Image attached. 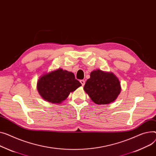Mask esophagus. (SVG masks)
Returning a JSON list of instances; mask_svg holds the SVG:
<instances>
[{"label":"esophagus","mask_w":156,"mask_h":156,"mask_svg":"<svg viewBox=\"0 0 156 156\" xmlns=\"http://www.w3.org/2000/svg\"><path fill=\"white\" fill-rule=\"evenodd\" d=\"M80 83H81V85H82V86L83 87L84 85H85V80H80Z\"/></svg>","instance_id":"34e87169"}]
</instances>
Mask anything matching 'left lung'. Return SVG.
<instances>
[{"mask_svg": "<svg viewBox=\"0 0 156 156\" xmlns=\"http://www.w3.org/2000/svg\"><path fill=\"white\" fill-rule=\"evenodd\" d=\"M91 100L97 105H107L115 101L121 91L119 78L112 72L93 70L83 88Z\"/></svg>", "mask_w": 156, "mask_h": 156, "instance_id": "obj_1", "label": "left lung"}]
</instances>
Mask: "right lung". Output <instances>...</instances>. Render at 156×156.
Masks as SVG:
<instances>
[{"label": "right lung", "instance_id": "obj_1", "mask_svg": "<svg viewBox=\"0 0 156 156\" xmlns=\"http://www.w3.org/2000/svg\"><path fill=\"white\" fill-rule=\"evenodd\" d=\"M81 86L72 72L61 68L42 75L37 83V89L41 97L55 104H61L70 93Z\"/></svg>", "mask_w": 156, "mask_h": 156}]
</instances>
